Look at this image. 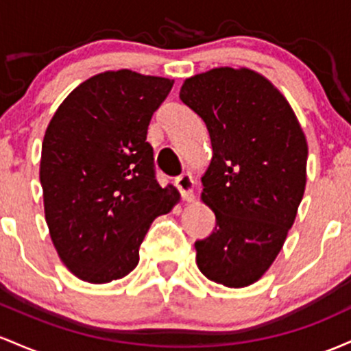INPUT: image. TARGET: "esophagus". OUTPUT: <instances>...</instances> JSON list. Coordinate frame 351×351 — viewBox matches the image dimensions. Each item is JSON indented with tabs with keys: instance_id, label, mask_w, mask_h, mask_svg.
I'll return each mask as SVG.
<instances>
[{
	"instance_id": "1",
	"label": "esophagus",
	"mask_w": 351,
	"mask_h": 351,
	"mask_svg": "<svg viewBox=\"0 0 351 351\" xmlns=\"http://www.w3.org/2000/svg\"><path fill=\"white\" fill-rule=\"evenodd\" d=\"M174 184H176V187L179 189L182 199H186V200L192 199V189H194V180H192L191 176L184 174V176L176 177Z\"/></svg>"
}]
</instances>
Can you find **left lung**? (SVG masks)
Here are the masks:
<instances>
[{"mask_svg": "<svg viewBox=\"0 0 351 351\" xmlns=\"http://www.w3.org/2000/svg\"><path fill=\"white\" fill-rule=\"evenodd\" d=\"M180 101L207 125L212 160L202 200L215 228L194 243L208 280L240 289L275 261L306 182L305 136L287 102L261 74L217 68L184 82Z\"/></svg>", "mask_w": 351, "mask_h": 351, "instance_id": "1", "label": "left lung"}]
</instances>
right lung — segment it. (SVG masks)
Listing matches in <instances>:
<instances>
[{
    "label": "right lung",
    "mask_w": 351,
    "mask_h": 351,
    "mask_svg": "<svg viewBox=\"0 0 351 351\" xmlns=\"http://www.w3.org/2000/svg\"><path fill=\"white\" fill-rule=\"evenodd\" d=\"M174 81L132 71L90 77L62 101L41 151L45 212L64 265L81 280L108 283L136 269L152 220L179 192L156 179L147 143L152 114Z\"/></svg>",
    "instance_id": "right-lung-1"
}]
</instances>
